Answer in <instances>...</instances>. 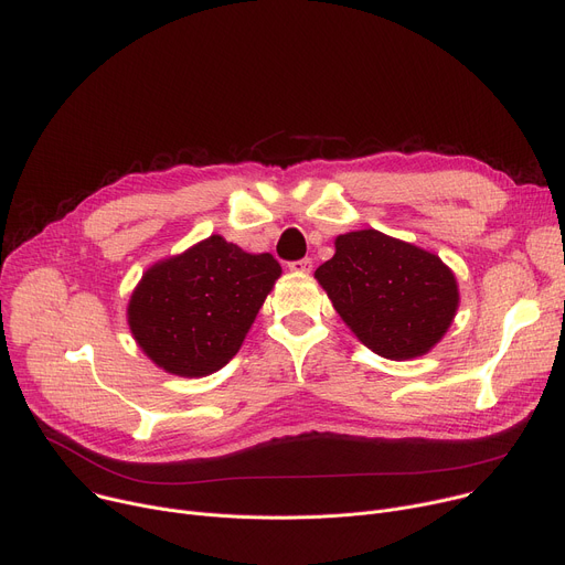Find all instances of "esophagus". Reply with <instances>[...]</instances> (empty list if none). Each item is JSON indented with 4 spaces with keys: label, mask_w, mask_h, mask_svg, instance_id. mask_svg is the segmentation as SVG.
<instances>
[{
    "label": "esophagus",
    "mask_w": 565,
    "mask_h": 565,
    "mask_svg": "<svg viewBox=\"0 0 565 565\" xmlns=\"http://www.w3.org/2000/svg\"><path fill=\"white\" fill-rule=\"evenodd\" d=\"M289 271L294 274H310L312 271V259L310 257H301V259H294L287 264Z\"/></svg>",
    "instance_id": "esophagus-1"
}]
</instances>
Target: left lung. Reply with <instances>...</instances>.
Returning a JSON list of instances; mask_svg holds the SVG:
<instances>
[{"label": "left lung", "mask_w": 565, "mask_h": 565, "mask_svg": "<svg viewBox=\"0 0 565 565\" xmlns=\"http://www.w3.org/2000/svg\"><path fill=\"white\" fill-rule=\"evenodd\" d=\"M315 278L358 340L390 360L436 347L458 308L456 278L438 255L379 230L340 235Z\"/></svg>", "instance_id": "1"}]
</instances>
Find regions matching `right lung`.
Masks as SVG:
<instances>
[{
    "label": "right lung",
    "instance_id": "obj_1",
    "mask_svg": "<svg viewBox=\"0 0 565 565\" xmlns=\"http://www.w3.org/2000/svg\"><path fill=\"white\" fill-rule=\"evenodd\" d=\"M280 271L271 253L214 235L146 271L127 308L131 335L166 372L207 376L239 351Z\"/></svg>",
    "mask_w": 565,
    "mask_h": 565
}]
</instances>
